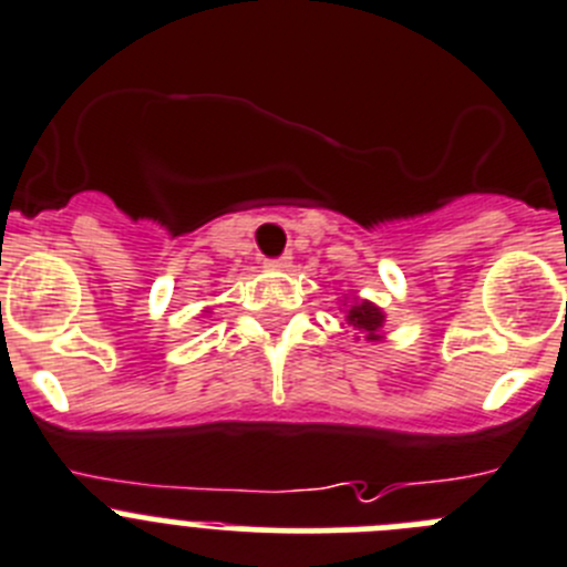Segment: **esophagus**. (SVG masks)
<instances>
[{"label":"esophagus","mask_w":567,"mask_h":567,"mask_svg":"<svg viewBox=\"0 0 567 567\" xmlns=\"http://www.w3.org/2000/svg\"><path fill=\"white\" fill-rule=\"evenodd\" d=\"M268 266H271V268H288L290 257H288V254H282V257H277V259H268Z\"/></svg>","instance_id":"esophagus-1"}]
</instances>
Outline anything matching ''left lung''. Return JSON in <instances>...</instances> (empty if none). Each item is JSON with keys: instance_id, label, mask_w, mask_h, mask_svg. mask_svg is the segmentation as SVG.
Returning <instances> with one entry per match:
<instances>
[{"instance_id": "1", "label": "left lung", "mask_w": 567, "mask_h": 567, "mask_svg": "<svg viewBox=\"0 0 567 567\" xmlns=\"http://www.w3.org/2000/svg\"><path fill=\"white\" fill-rule=\"evenodd\" d=\"M347 319L349 324L367 332V341H378L380 338L378 330L383 327V313H380V308H374L372 301H358V305H352Z\"/></svg>"}]
</instances>
